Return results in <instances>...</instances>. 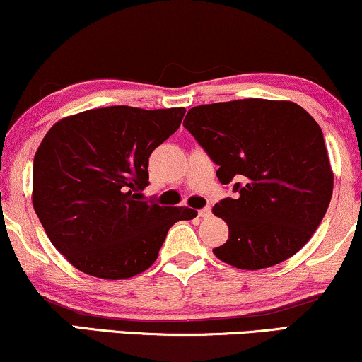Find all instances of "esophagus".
<instances>
[{
    "mask_svg": "<svg viewBox=\"0 0 362 362\" xmlns=\"http://www.w3.org/2000/svg\"><path fill=\"white\" fill-rule=\"evenodd\" d=\"M210 215H212V210H210V207H205V209H202V210H199V217L209 218Z\"/></svg>",
    "mask_w": 362,
    "mask_h": 362,
    "instance_id": "1",
    "label": "esophagus"
}]
</instances>
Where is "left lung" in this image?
<instances>
[{
  "instance_id": "obj_1",
  "label": "left lung",
  "mask_w": 362,
  "mask_h": 362,
  "mask_svg": "<svg viewBox=\"0 0 362 362\" xmlns=\"http://www.w3.org/2000/svg\"><path fill=\"white\" fill-rule=\"evenodd\" d=\"M184 127L218 165L234 199L212 212L228 226L215 257L244 271L272 267L299 252L326 215L334 173L321 127L287 100L247 98L199 105Z\"/></svg>"
}]
</instances>
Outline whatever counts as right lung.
<instances>
[{"mask_svg":"<svg viewBox=\"0 0 362 362\" xmlns=\"http://www.w3.org/2000/svg\"><path fill=\"white\" fill-rule=\"evenodd\" d=\"M185 108H93L62 118L33 162L35 212L73 267L118 281L147 271L189 207L145 202L148 157L180 127Z\"/></svg>","mask_w":362,"mask_h":362,"instance_id":"add662e5","label":"right lung"}]
</instances>
